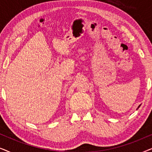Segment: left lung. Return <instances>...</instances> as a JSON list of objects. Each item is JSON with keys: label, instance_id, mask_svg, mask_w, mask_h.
Listing matches in <instances>:
<instances>
[{"label": "left lung", "instance_id": "left-lung-1", "mask_svg": "<svg viewBox=\"0 0 152 152\" xmlns=\"http://www.w3.org/2000/svg\"><path fill=\"white\" fill-rule=\"evenodd\" d=\"M140 107V105H139V106H138V108Z\"/></svg>", "mask_w": 152, "mask_h": 152}]
</instances>
